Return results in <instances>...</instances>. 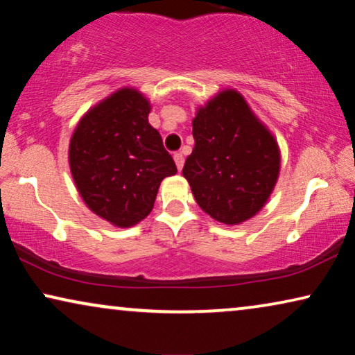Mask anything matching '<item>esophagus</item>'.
<instances>
[{"mask_svg":"<svg viewBox=\"0 0 355 355\" xmlns=\"http://www.w3.org/2000/svg\"><path fill=\"white\" fill-rule=\"evenodd\" d=\"M174 163H176L178 169H179V171H181L182 166H184V157H182V153H181V152L174 153Z\"/></svg>","mask_w":355,"mask_h":355,"instance_id":"1","label":"esophagus"}]
</instances>
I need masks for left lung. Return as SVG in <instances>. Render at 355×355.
Instances as JSON below:
<instances>
[{
    "mask_svg": "<svg viewBox=\"0 0 355 355\" xmlns=\"http://www.w3.org/2000/svg\"><path fill=\"white\" fill-rule=\"evenodd\" d=\"M196 147L182 174L207 215L225 225L255 216L279 176V148L239 92L223 90L192 121Z\"/></svg>",
    "mask_w": 355,
    "mask_h": 355,
    "instance_id": "8db88e82",
    "label": "left lung"
}]
</instances>
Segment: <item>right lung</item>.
I'll list each match as a JSON object with an SVG mask.
<instances>
[{
    "label": "right lung",
    "mask_w": 355,
    "mask_h": 355,
    "mask_svg": "<svg viewBox=\"0 0 355 355\" xmlns=\"http://www.w3.org/2000/svg\"><path fill=\"white\" fill-rule=\"evenodd\" d=\"M148 113L139 90L121 89L87 111L71 137L77 191L95 215L118 227L148 216L159 184L178 173Z\"/></svg>",
    "instance_id": "add662e5"
}]
</instances>
